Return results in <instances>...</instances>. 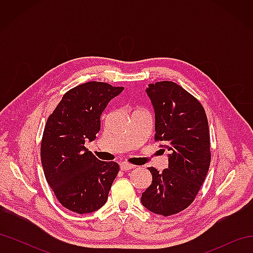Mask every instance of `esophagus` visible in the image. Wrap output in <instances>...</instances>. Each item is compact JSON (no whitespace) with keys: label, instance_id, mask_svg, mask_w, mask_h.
Wrapping results in <instances>:
<instances>
[{"label":"esophagus","instance_id":"34e87169","mask_svg":"<svg viewBox=\"0 0 253 253\" xmlns=\"http://www.w3.org/2000/svg\"><path fill=\"white\" fill-rule=\"evenodd\" d=\"M134 168H135V166H133L131 164H127V163H121L120 164V169L122 171H128L131 169H134Z\"/></svg>","mask_w":253,"mask_h":253}]
</instances>
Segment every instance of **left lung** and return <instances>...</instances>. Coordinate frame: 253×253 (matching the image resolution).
<instances>
[{
	"instance_id": "obj_1",
	"label": "left lung",
	"mask_w": 253,
	"mask_h": 253,
	"mask_svg": "<svg viewBox=\"0 0 253 253\" xmlns=\"http://www.w3.org/2000/svg\"><path fill=\"white\" fill-rule=\"evenodd\" d=\"M147 94L155 111V141L170 154L168 169L159 173L148 168L153 179L141 203L153 213L170 216L194 202L208 173V119L201 102L175 82L149 84Z\"/></svg>"
}]
</instances>
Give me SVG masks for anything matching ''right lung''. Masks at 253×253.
Masks as SVG:
<instances>
[{"mask_svg":"<svg viewBox=\"0 0 253 253\" xmlns=\"http://www.w3.org/2000/svg\"><path fill=\"white\" fill-rule=\"evenodd\" d=\"M125 87L90 81L70 89L48 117L41 141L45 178L64 208L84 214L108 201L119 172L115 162H101L84 143L100 131L106 105Z\"/></svg>","mask_w":253,"mask_h":253,"instance_id":"1","label":"right lung"}]
</instances>
